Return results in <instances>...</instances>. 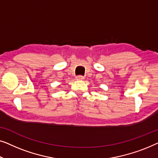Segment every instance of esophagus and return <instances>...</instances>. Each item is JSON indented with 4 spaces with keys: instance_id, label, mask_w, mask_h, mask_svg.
<instances>
[{
    "instance_id": "34e87169",
    "label": "esophagus",
    "mask_w": 158,
    "mask_h": 158,
    "mask_svg": "<svg viewBox=\"0 0 158 158\" xmlns=\"http://www.w3.org/2000/svg\"><path fill=\"white\" fill-rule=\"evenodd\" d=\"M77 79H79V80H82L84 79V77L83 76H81V75H79V76L77 77Z\"/></svg>"
}]
</instances>
